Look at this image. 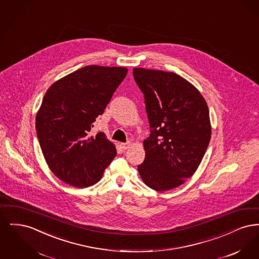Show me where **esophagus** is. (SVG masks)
I'll use <instances>...</instances> for the list:
<instances>
[{"instance_id": "34e87169", "label": "esophagus", "mask_w": 259, "mask_h": 259, "mask_svg": "<svg viewBox=\"0 0 259 259\" xmlns=\"http://www.w3.org/2000/svg\"><path fill=\"white\" fill-rule=\"evenodd\" d=\"M131 147V143L129 142V143H121L120 144V148H122V149H128V148Z\"/></svg>"}]
</instances>
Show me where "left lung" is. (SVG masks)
I'll return each instance as SVG.
<instances>
[{
	"label": "left lung",
	"mask_w": 259,
	"mask_h": 259,
	"mask_svg": "<svg viewBox=\"0 0 259 259\" xmlns=\"http://www.w3.org/2000/svg\"><path fill=\"white\" fill-rule=\"evenodd\" d=\"M133 75L144 93L151 129L138 171L151 189L170 190L193 176L208 148V105L197 88L179 74L134 68Z\"/></svg>",
	"instance_id": "1"
}]
</instances>
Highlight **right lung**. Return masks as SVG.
I'll return each mask as SVG.
<instances>
[{"label":"right lung","instance_id":"right-lung-1","mask_svg":"<svg viewBox=\"0 0 259 259\" xmlns=\"http://www.w3.org/2000/svg\"><path fill=\"white\" fill-rule=\"evenodd\" d=\"M127 68L87 66L48 89L36 115V131L51 172L67 185L84 188L97 184L116 155L105 133L90 136Z\"/></svg>","mask_w":259,"mask_h":259}]
</instances>
